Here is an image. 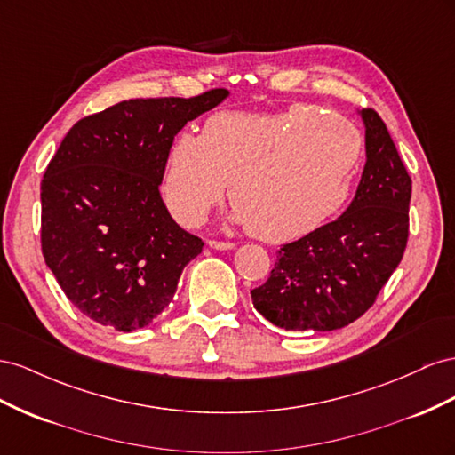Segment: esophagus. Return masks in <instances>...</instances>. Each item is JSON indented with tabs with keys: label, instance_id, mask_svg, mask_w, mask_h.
<instances>
[{
	"label": "esophagus",
	"instance_id": "obj_1",
	"mask_svg": "<svg viewBox=\"0 0 455 455\" xmlns=\"http://www.w3.org/2000/svg\"><path fill=\"white\" fill-rule=\"evenodd\" d=\"M207 245H210V248H213V250H232L235 248V243L232 242H223V240H207Z\"/></svg>",
	"mask_w": 455,
	"mask_h": 455
}]
</instances>
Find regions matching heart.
Instances as JSON below:
<instances>
[{"mask_svg":"<svg viewBox=\"0 0 455 455\" xmlns=\"http://www.w3.org/2000/svg\"><path fill=\"white\" fill-rule=\"evenodd\" d=\"M360 156L358 129L323 110L219 112L200 135L175 139L162 192L180 223L196 227L228 183L236 223L263 242H288L345 204Z\"/></svg>","mask_w":455,"mask_h":455,"instance_id":"heart-1","label":"heart"}]
</instances>
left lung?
I'll return each mask as SVG.
<instances>
[{
    "label": "left lung",
    "mask_w": 455,
    "mask_h": 455,
    "mask_svg": "<svg viewBox=\"0 0 455 455\" xmlns=\"http://www.w3.org/2000/svg\"><path fill=\"white\" fill-rule=\"evenodd\" d=\"M366 165L355 200L331 223L283 243L255 308L288 331H331L375 303L404 255L411 179L379 114L362 110Z\"/></svg>",
    "instance_id": "1"
}]
</instances>
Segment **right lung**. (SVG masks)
<instances>
[{
    "label": "right lung",
    "mask_w": 455,
    "mask_h": 455,
    "mask_svg": "<svg viewBox=\"0 0 455 455\" xmlns=\"http://www.w3.org/2000/svg\"><path fill=\"white\" fill-rule=\"evenodd\" d=\"M227 95L122 100L62 139L42 179V253L91 320L118 331L145 328L202 253L204 242L167 212L160 185L175 135Z\"/></svg>",
    "instance_id": "right-lung-1"
}]
</instances>
